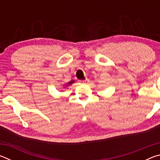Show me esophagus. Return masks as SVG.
<instances>
[{"label":"esophagus","mask_w":160,"mask_h":160,"mask_svg":"<svg viewBox=\"0 0 160 160\" xmlns=\"http://www.w3.org/2000/svg\"><path fill=\"white\" fill-rule=\"evenodd\" d=\"M80 82L81 83H82V84H88L89 82H90V80H89V79H86V80H80Z\"/></svg>","instance_id":"esophagus-1"}]
</instances>
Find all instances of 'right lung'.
Segmentation results:
<instances>
[{
  "instance_id": "1",
  "label": "right lung",
  "mask_w": 160,
  "mask_h": 160,
  "mask_svg": "<svg viewBox=\"0 0 160 160\" xmlns=\"http://www.w3.org/2000/svg\"><path fill=\"white\" fill-rule=\"evenodd\" d=\"M74 82H75V80H71V81H70V82H68V83L65 84V85H63V88H66V87L70 85H71V84H72V83H73Z\"/></svg>"
}]
</instances>
